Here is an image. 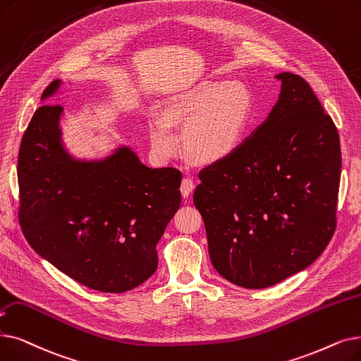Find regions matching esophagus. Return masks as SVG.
I'll return each mask as SVG.
<instances>
[{
    "instance_id": "1",
    "label": "esophagus",
    "mask_w": 361,
    "mask_h": 361,
    "mask_svg": "<svg viewBox=\"0 0 361 361\" xmlns=\"http://www.w3.org/2000/svg\"><path fill=\"white\" fill-rule=\"evenodd\" d=\"M193 189H195V184H193L192 178L184 177L183 181H181V185H180V190H181L183 197H189L190 193L193 192Z\"/></svg>"
}]
</instances>
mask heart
Masks as SVG:
<instances>
[{
	"instance_id": "heart-1",
	"label": "heart",
	"mask_w": 361,
	"mask_h": 361,
	"mask_svg": "<svg viewBox=\"0 0 361 361\" xmlns=\"http://www.w3.org/2000/svg\"><path fill=\"white\" fill-rule=\"evenodd\" d=\"M252 115V96L246 85L236 81H203L174 97L166 116L156 115L150 122L154 152L169 158L178 150L175 125H187L185 149L193 158L205 162L224 159L238 147Z\"/></svg>"
}]
</instances>
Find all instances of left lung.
Returning a JSON list of instances; mask_svg holds the SVG:
<instances>
[{"label": "left lung", "mask_w": 361, "mask_h": 361, "mask_svg": "<svg viewBox=\"0 0 361 361\" xmlns=\"http://www.w3.org/2000/svg\"><path fill=\"white\" fill-rule=\"evenodd\" d=\"M276 78L281 91L269 118L199 172L193 195L214 269L246 289L307 269L336 227L338 130L304 78Z\"/></svg>", "instance_id": "8db88e82"}]
</instances>
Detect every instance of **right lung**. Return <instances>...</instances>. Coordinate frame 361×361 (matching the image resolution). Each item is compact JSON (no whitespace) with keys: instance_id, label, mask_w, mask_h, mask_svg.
Wrapping results in <instances>:
<instances>
[{"instance_id":"right-lung-1","label":"right lung","mask_w":361,"mask_h":361,"mask_svg":"<svg viewBox=\"0 0 361 361\" xmlns=\"http://www.w3.org/2000/svg\"><path fill=\"white\" fill-rule=\"evenodd\" d=\"M61 81L42 92L50 99ZM63 107L42 104L23 134L19 221L27 243L81 285L109 293L137 288L158 269L156 245L181 205V172L149 168L127 146L100 161L61 143Z\"/></svg>"}]
</instances>
